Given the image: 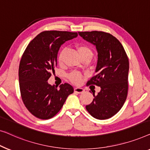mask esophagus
I'll return each instance as SVG.
<instances>
[{"mask_svg":"<svg viewBox=\"0 0 150 150\" xmlns=\"http://www.w3.org/2000/svg\"><path fill=\"white\" fill-rule=\"evenodd\" d=\"M74 92H76V93L81 94V93H83V92H84V90L81 88H74Z\"/></svg>","mask_w":150,"mask_h":150,"instance_id":"esophagus-1","label":"esophagus"}]
</instances>
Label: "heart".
I'll return each mask as SVG.
<instances>
[{
    "label": "heart",
    "mask_w": 150,
    "mask_h": 150,
    "mask_svg": "<svg viewBox=\"0 0 150 150\" xmlns=\"http://www.w3.org/2000/svg\"><path fill=\"white\" fill-rule=\"evenodd\" d=\"M77 50L81 56V59L85 58H89L91 59L92 56V51L89 46L86 45H79L77 46ZM64 52L61 51L58 55V61L59 64H62L63 62V56H64ZM82 75L79 73L73 72L69 75V79L72 83L75 84H79L81 81Z\"/></svg>",
    "instance_id": "b5f03b06"
}]
</instances>
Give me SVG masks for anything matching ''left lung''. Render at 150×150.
Listing matches in <instances>:
<instances>
[{
    "instance_id": "8db88e82",
    "label": "left lung",
    "mask_w": 150,
    "mask_h": 150,
    "mask_svg": "<svg viewBox=\"0 0 150 150\" xmlns=\"http://www.w3.org/2000/svg\"><path fill=\"white\" fill-rule=\"evenodd\" d=\"M84 40L93 44L98 53L95 72L88 84L100 87L86 108L92 117L106 120L123 106L128 94L129 62L123 46L112 35L102 31L79 32Z\"/></svg>"
}]
</instances>
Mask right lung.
I'll use <instances>...</instances> for the list:
<instances>
[{
    "instance_id": "right-lung-1",
    "label": "right lung",
    "mask_w": 150,
    "mask_h": 150,
    "mask_svg": "<svg viewBox=\"0 0 150 150\" xmlns=\"http://www.w3.org/2000/svg\"><path fill=\"white\" fill-rule=\"evenodd\" d=\"M77 35L67 31H44L30 42L23 54L19 67L21 96L27 109L39 119L54 117L74 91L69 83L58 89L47 81L57 66L60 46Z\"/></svg>"
}]
</instances>
